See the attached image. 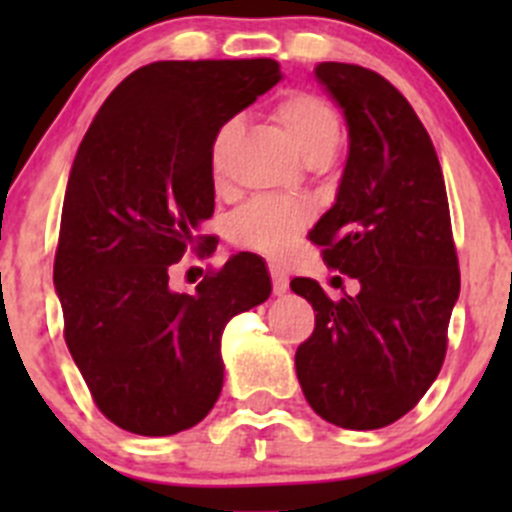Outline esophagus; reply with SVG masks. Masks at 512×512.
Listing matches in <instances>:
<instances>
[{"mask_svg": "<svg viewBox=\"0 0 512 512\" xmlns=\"http://www.w3.org/2000/svg\"><path fill=\"white\" fill-rule=\"evenodd\" d=\"M270 275H272V289H275V294H285L287 289H289L287 272H282L280 267H272Z\"/></svg>", "mask_w": 512, "mask_h": 512, "instance_id": "esophagus-1", "label": "esophagus"}]
</instances>
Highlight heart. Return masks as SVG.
Instances as JSON below:
<instances>
[{"label": "heart", "instance_id": "obj_1", "mask_svg": "<svg viewBox=\"0 0 512 512\" xmlns=\"http://www.w3.org/2000/svg\"><path fill=\"white\" fill-rule=\"evenodd\" d=\"M275 118L307 163L329 160L337 151L339 138H342V121L322 96L309 94V91H292L277 101ZM240 131V118H227L225 123H220L213 141H210V175L218 185L225 183L227 163H230L232 146H235ZM307 220L309 208L304 203L260 198L235 215L232 240L237 245L252 247V250H260L270 257H285L292 250L302 227L307 225Z\"/></svg>", "mask_w": 512, "mask_h": 512}]
</instances>
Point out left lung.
Returning a JSON list of instances; mask_svg holds the SVG:
<instances>
[{
    "label": "left lung",
    "mask_w": 512,
    "mask_h": 512,
    "mask_svg": "<svg viewBox=\"0 0 512 512\" xmlns=\"http://www.w3.org/2000/svg\"><path fill=\"white\" fill-rule=\"evenodd\" d=\"M314 76L342 108L349 153L309 240L359 292L332 302L317 280L294 277L292 292L314 307L294 369L324 421L371 431L436 381L461 275L441 163L411 103L364 66L324 61Z\"/></svg>",
    "instance_id": "obj_1"
}]
</instances>
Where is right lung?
Here are the masks:
<instances>
[{
  "label": "right lung",
  "instance_id": "1",
  "mask_svg": "<svg viewBox=\"0 0 512 512\" xmlns=\"http://www.w3.org/2000/svg\"><path fill=\"white\" fill-rule=\"evenodd\" d=\"M277 81L272 59L156 61L111 91L76 151L54 260L66 347L101 414L138 436L210 414L225 324L272 292L252 257L193 294L170 289L168 270L215 210V131Z\"/></svg>",
  "mask_w": 512,
  "mask_h": 512
}]
</instances>
